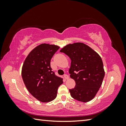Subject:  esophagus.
Here are the masks:
<instances>
[{"mask_svg": "<svg viewBox=\"0 0 126 126\" xmlns=\"http://www.w3.org/2000/svg\"><path fill=\"white\" fill-rule=\"evenodd\" d=\"M63 77L65 79H68L69 78V76H68L67 74H64V75L63 76Z\"/></svg>", "mask_w": 126, "mask_h": 126, "instance_id": "obj_1", "label": "esophagus"}]
</instances>
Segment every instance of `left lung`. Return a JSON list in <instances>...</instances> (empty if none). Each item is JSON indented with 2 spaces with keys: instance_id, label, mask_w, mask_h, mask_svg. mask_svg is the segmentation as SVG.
<instances>
[{
  "instance_id": "8db88e82",
  "label": "left lung",
  "mask_w": 126,
  "mask_h": 126,
  "mask_svg": "<svg viewBox=\"0 0 126 126\" xmlns=\"http://www.w3.org/2000/svg\"><path fill=\"white\" fill-rule=\"evenodd\" d=\"M60 52L71 60L69 73L76 82L74 88L69 90L72 97L83 102L90 101L98 91L104 77L101 57L82 43L68 44Z\"/></svg>"
}]
</instances>
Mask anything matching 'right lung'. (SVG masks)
I'll return each instance as SVG.
<instances>
[{"mask_svg": "<svg viewBox=\"0 0 126 126\" xmlns=\"http://www.w3.org/2000/svg\"><path fill=\"white\" fill-rule=\"evenodd\" d=\"M57 46L42 44L30 52L23 63L22 76L28 91L42 102L53 101L63 78L56 76L50 67V60L59 49Z\"/></svg>", "mask_w": 126, "mask_h": 126, "instance_id": "right-lung-1", "label": "right lung"}]
</instances>
